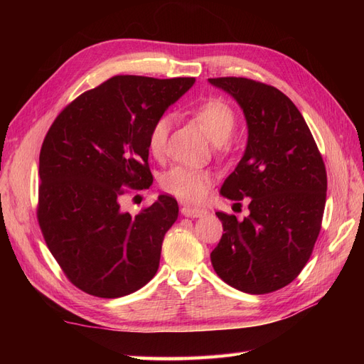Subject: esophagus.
Segmentation results:
<instances>
[{"label": "esophagus", "instance_id": "obj_1", "mask_svg": "<svg viewBox=\"0 0 364 364\" xmlns=\"http://www.w3.org/2000/svg\"><path fill=\"white\" fill-rule=\"evenodd\" d=\"M181 213H182V215L191 217V218H199V217H203L206 214L205 209L194 208V206H182L181 208Z\"/></svg>", "mask_w": 364, "mask_h": 364}]
</instances>
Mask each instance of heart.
<instances>
[{"mask_svg":"<svg viewBox=\"0 0 364 364\" xmlns=\"http://www.w3.org/2000/svg\"><path fill=\"white\" fill-rule=\"evenodd\" d=\"M193 117L199 121L208 136L220 151L232 146V132L237 124V115L228 102L222 98H209L191 109ZM171 130V117L161 115L151 124L147 146L155 158H162L167 150L168 134ZM214 173L206 168L176 165L162 176V188L185 202H200L208 196L214 183Z\"/></svg>","mask_w":364,"mask_h":364,"instance_id":"1","label":"heart"}]
</instances>
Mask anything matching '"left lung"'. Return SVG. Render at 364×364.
<instances>
[{
    "mask_svg": "<svg viewBox=\"0 0 364 364\" xmlns=\"http://www.w3.org/2000/svg\"><path fill=\"white\" fill-rule=\"evenodd\" d=\"M208 80L234 98L247 123L245 155L220 194L250 202L243 222L215 213L225 234L213 267L240 291L272 293L311 257L326 202L325 164L299 109L277 87L245 77Z\"/></svg>",
    "mask_w": 364,
    "mask_h": 364,
    "instance_id": "8db88e82",
    "label": "left lung"
}]
</instances>
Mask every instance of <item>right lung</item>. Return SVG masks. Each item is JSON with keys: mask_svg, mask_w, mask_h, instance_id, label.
<instances>
[{"mask_svg": "<svg viewBox=\"0 0 364 364\" xmlns=\"http://www.w3.org/2000/svg\"><path fill=\"white\" fill-rule=\"evenodd\" d=\"M194 82L115 75L65 107L43 139L39 226L54 259L85 293L121 297L156 274L178 202L162 194L132 215L119 199L126 186L151 185L150 127Z\"/></svg>", "mask_w": 364, "mask_h": 364, "instance_id": "1", "label": "right lung"}]
</instances>
